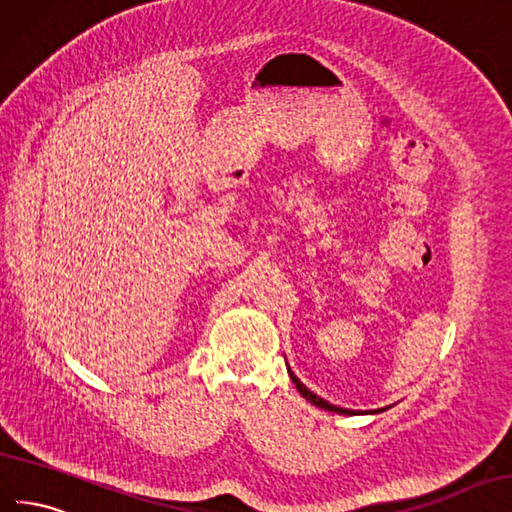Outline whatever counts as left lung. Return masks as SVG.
I'll return each mask as SVG.
<instances>
[{"label": "left lung", "mask_w": 512, "mask_h": 512, "mask_svg": "<svg viewBox=\"0 0 512 512\" xmlns=\"http://www.w3.org/2000/svg\"><path fill=\"white\" fill-rule=\"evenodd\" d=\"M289 377H291V382L296 384V388H298V392L302 394V397H304L306 401H311L313 405L321 407V410H326V412H334V414H347V416H349V414H362V412H354V410H343V407L330 405L328 401H324V399H321V397H317L315 392H311L309 388H306V386L300 382V379H298L294 373H291V371H289ZM375 412H384V410H375ZM375 412H371V414H375Z\"/></svg>", "instance_id": "8db88e82"}]
</instances>
